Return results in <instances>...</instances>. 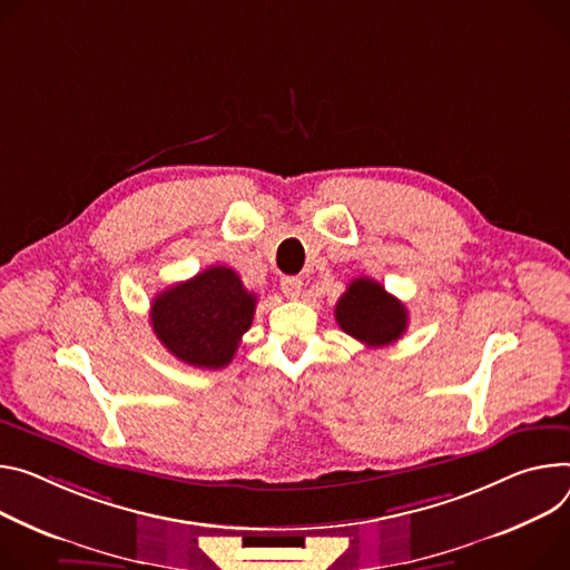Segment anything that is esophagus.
I'll list each match as a JSON object with an SVG mask.
<instances>
[{
	"label": "esophagus",
	"mask_w": 570,
	"mask_h": 570,
	"mask_svg": "<svg viewBox=\"0 0 570 570\" xmlns=\"http://www.w3.org/2000/svg\"><path fill=\"white\" fill-rule=\"evenodd\" d=\"M282 293H284L286 297H291V299L299 297V293H302V279H299V277H284V279H282Z\"/></svg>",
	"instance_id": "1"
}]
</instances>
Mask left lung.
Wrapping results in <instances>:
<instances>
[{
  "instance_id": "left-lung-1",
  "label": "left lung",
  "mask_w": 570,
  "mask_h": 570,
  "mask_svg": "<svg viewBox=\"0 0 570 570\" xmlns=\"http://www.w3.org/2000/svg\"><path fill=\"white\" fill-rule=\"evenodd\" d=\"M334 316L345 334L368 347L395 343L409 325L404 304L371 277L350 282L347 291L336 302Z\"/></svg>"
}]
</instances>
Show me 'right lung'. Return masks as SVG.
Segmentation results:
<instances>
[{"label":"right lung","instance_id":"right-lung-1","mask_svg":"<svg viewBox=\"0 0 570 570\" xmlns=\"http://www.w3.org/2000/svg\"><path fill=\"white\" fill-rule=\"evenodd\" d=\"M256 295L225 266H212L151 299L149 321L164 347L195 368H225L252 327Z\"/></svg>","mask_w":570,"mask_h":570}]
</instances>
